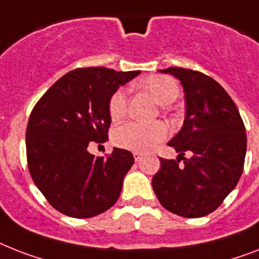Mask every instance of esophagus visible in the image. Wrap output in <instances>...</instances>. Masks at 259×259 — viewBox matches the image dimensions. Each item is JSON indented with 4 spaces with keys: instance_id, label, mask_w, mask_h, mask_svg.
Returning a JSON list of instances; mask_svg holds the SVG:
<instances>
[{
    "instance_id": "obj_1",
    "label": "esophagus",
    "mask_w": 259,
    "mask_h": 259,
    "mask_svg": "<svg viewBox=\"0 0 259 259\" xmlns=\"http://www.w3.org/2000/svg\"><path fill=\"white\" fill-rule=\"evenodd\" d=\"M133 155H134V159H136L137 162H138V161H140V159L142 158V154H141L140 151H134Z\"/></svg>"
}]
</instances>
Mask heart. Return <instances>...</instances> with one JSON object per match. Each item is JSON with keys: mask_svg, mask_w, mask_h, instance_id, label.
Returning <instances> with one entry per match:
<instances>
[{"mask_svg": "<svg viewBox=\"0 0 259 259\" xmlns=\"http://www.w3.org/2000/svg\"><path fill=\"white\" fill-rule=\"evenodd\" d=\"M140 85L148 90L159 105H169L180 96V86L173 77L169 75H151L142 79ZM127 98L126 90L119 88L109 98L108 110L113 121L121 119L126 114ZM167 130L159 122L145 123L130 121L118 126L113 133V141L118 148L133 151H146L165 140Z\"/></svg>", "mask_w": 259, "mask_h": 259, "instance_id": "heart-1", "label": "heart"}]
</instances>
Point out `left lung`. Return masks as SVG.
Returning <instances> with one entry per match:
<instances>
[{
    "mask_svg": "<svg viewBox=\"0 0 259 259\" xmlns=\"http://www.w3.org/2000/svg\"><path fill=\"white\" fill-rule=\"evenodd\" d=\"M159 71L181 81L186 115L180 133L167 144L176 149L178 158L159 159L153 190L171 213L203 217L224 202L242 176L247 146L245 125L234 101L211 77L184 68Z\"/></svg>",
    "mask_w": 259,
    "mask_h": 259,
    "instance_id": "1",
    "label": "left lung"
}]
</instances>
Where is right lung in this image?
Masks as SVG:
<instances>
[{
  "mask_svg": "<svg viewBox=\"0 0 259 259\" xmlns=\"http://www.w3.org/2000/svg\"><path fill=\"white\" fill-rule=\"evenodd\" d=\"M140 70L79 68L61 77L39 98L26 127L27 167L35 186L60 213L90 218L118 199L133 154L114 148L108 157L88 151L108 140L109 98Z\"/></svg>",
  "mask_w": 259,
  "mask_h": 259,
  "instance_id": "add662e5",
  "label": "right lung"
}]
</instances>
